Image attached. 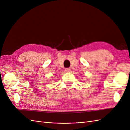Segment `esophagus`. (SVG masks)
<instances>
[{"label": "esophagus", "mask_w": 130, "mask_h": 130, "mask_svg": "<svg viewBox=\"0 0 130 130\" xmlns=\"http://www.w3.org/2000/svg\"><path fill=\"white\" fill-rule=\"evenodd\" d=\"M65 71L66 72H67V73H69V72H70V71H71V69L70 68H66V69H65Z\"/></svg>", "instance_id": "34e87169"}]
</instances>
